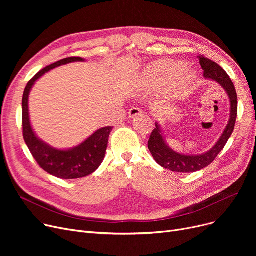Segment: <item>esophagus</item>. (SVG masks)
Segmentation results:
<instances>
[{"label": "esophagus", "mask_w": 256, "mask_h": 256, "mask_svg": "<svg viewBox=\"0 0 256 256\" xmlns=\"http://www.w3.org/2000/svg\"><path fill=\"white\" fill-rule=\"evenodd\" d=\"M142 114H143V112L141 111V109H139L138 106H132L128 110L130 118H135L137 116H141Z\"/></svg>", "instance_id": "1"}]
</instances>
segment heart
Masks as SVG:
<instances>
[{
	"instance_id": "obj_1",
	"label": "heart",
	"mask_w": 256,
	"mask_h": 256,
	"mask_svg": "<svg viewBox=\"0 0 256 256\" xmlns=\"http://www.w3.org/2000/svg\"><path fill=\"white\" fill-rule=\"evenodd\" d=\"M184 70V64L182 62L171 60L158 61L146 67L143 74V80L152 86H163L171 84L178 78V89L180 90L189 85L192 80V76Z\"/></svg>"
}]
</instances>
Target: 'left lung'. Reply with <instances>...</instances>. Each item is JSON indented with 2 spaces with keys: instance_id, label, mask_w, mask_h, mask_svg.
I'll return each mask as SVG.
<instances>
[{
  "instance_id": "8db88e82",
  "label": "left lung",
  "mask_w": 256,
  "mask_h": 256,
  "mask_svg": "<svg viewBox=\"0 0 256 256\" xmlns=\"http://www.w3.org/2000/svg\"><path fill=\"white\" fill-rule=\"evenodd\" d=\"M198 59L201 67L204 70V76L206 78L216 80L226 91L230 100V118L216 145L206 154L198 156H186L171 150L162 136L158 124H156V128L152 130L148 140V150L158 165L174 172L191 173L204 169L212 163L220 152L224 148L228 139L230 138L236 120L238 96L232 80L216 62L204 57L202 55L198 56Z\"/></svg>"
}]
</instances>
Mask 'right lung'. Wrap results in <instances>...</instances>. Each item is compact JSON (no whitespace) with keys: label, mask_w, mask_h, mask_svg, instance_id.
<instances>
[{"label":"right lung","mask_w":256,"mask_h":256,"mask_svg":"<svg viewBox=\"0 0 256 256\" xmlns=\"http://www.w3.org/2000/svg\"><path fill=\"white\" fill-rule=\"evenodd\" d=\"M84 61L80 57H70L52 63L42 70L37 72L26 84L22 96V136L38 165L50 176L62 180H74L85 178L96 171L106 154L108 140H109L112 126H106L98 130L83 143L72 150H61L54 148L46 142L40 140L31 126L29 117V94L36 80L46 72L60 65L67 63Z\"/></svg>","instance_id":"add662e5"}]
</instances>
